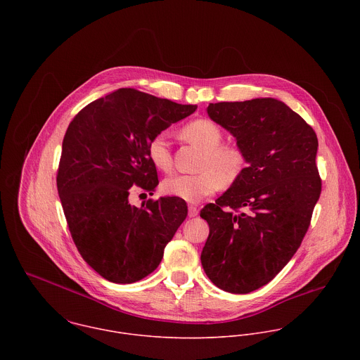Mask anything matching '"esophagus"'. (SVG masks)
<instances>
[{
    "instance_id": "obj_1",
    "label": "esophagus",
    "mask_w": 360,
    "mask_h": 360,
    "mask_svg": "<svg viewBox=\"0 0 360 360\" xmlns=\"http://www.w3.org/2000/svg\"><path fill=\"white\" fill-rule=\"evenodd\" d=\"M198 213H200V209L197 206H188V216L190 217H195V216H198Z\"/></svg>"
}]
</instances>
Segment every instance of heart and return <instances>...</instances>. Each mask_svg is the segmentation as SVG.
<instances>
[{
	"label": "heart",
	"instance_id": "heart-1",
	"mask_svg": "<svg viewBox=\"0 0 360 360\" xmlns=\"http://www.w3.org/2000/svg\"><path fill=\"white\" fill-rule=\"evenodd\" d=\"M180 136L187 143L202 151L200 162V173L176 174L163 183V190L190 204H198L212 195L221 184H233L243 172L244 154L230 144H221L223 134L220 129L210 120L197 119L186 124L180 130ZM147 153L162 172H170L173 158L169 141L165 134H158L148 143Z\"/></svg>",
	"mask_w": 360,
	"mask_h": 360
}]
</instances>
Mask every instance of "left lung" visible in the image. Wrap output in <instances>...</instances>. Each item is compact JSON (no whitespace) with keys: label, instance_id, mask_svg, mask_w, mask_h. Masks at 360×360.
I'll list each match as a JSON object with an SVG mask.
<instances>
[{"label":"left lung","instance_id":"1","mask_svg":"<svg viewBox=\"0 0 360 360\" xmlns=\"http://www.w3.org/2000/svg\"><path fill=\"white\" fill-rule=\"evenodd\" d=\"M207 115L236 137L247 166L201 210L209 224L201 262L216 287L248 294L281 271L308 231L321 193L317 136L274 98L209 103Z\"/></svg>","mask_w":360,"mask_h":360}]
</instances>
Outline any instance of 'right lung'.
Listing matches in <instances>:
<instances>
[{
    "label": "right lung",
    "mask_w": 360,
    "mask_h": 360,
    "mask_svg": "<svg viewBox=\"0 0 360 360\" xmlns=\"http://www.w3.org/2000/svg\"><path fill=\"white\" fill-rule=\"evenodd\" d=\"M197 105L119 89L84 106L62 143L56 187L73 243L103 278L136 283L159 266L166 244L187 217L177 197L129 202L131 187L154 195L159 184L148 143Z\"/></svg>",
    "instance_id": "1"
}]
</instances>
